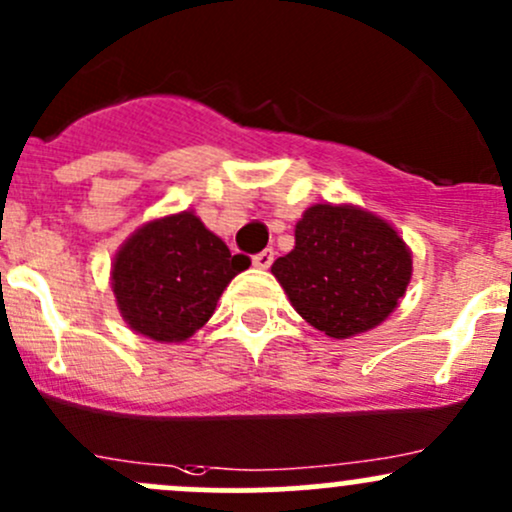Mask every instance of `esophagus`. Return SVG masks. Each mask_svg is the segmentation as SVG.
I'll return each instance as SVG.
<instances>
[{"mask_svg":"<svg viewBox=\"0 0 512 512\" xmlns=\"http://www.w3.org/2000/svg\"><path fill=\"white\" fill-rule=\"evenodd\" d=\"M271 263H273V249H266V251H261V254L254 256V266L261 268V271L271 268Z\"/></svg>","mask_w":512,"mask_h":512,"instance_id":"esophagus-1","label":"esophagus"}]
</instances>
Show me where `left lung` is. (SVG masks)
Wrapping results in <instances>:
<instances>
[{"label": "left lung", "instance_id": "obj_1", "mask_svg": "<svg viewBox=\"0 0 512 512\" xmlns=\"http://www.w3.org/2000/svg\"><path fill=\"white\" fill-rule=\"evenodd\" d=\"M290 305L332 339L386 322L412 278V251L388 219L356 205H312L295 246L271 266Z\"/></svg>", "mask_w": 512, "mask_h": 512}]
</instances>
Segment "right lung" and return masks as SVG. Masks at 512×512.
<instances>
[{
  "instance_id": "obj_1",
  "label": "right lung",
  "mask_w": 512,
  "mask_h": 512,
  "mask_svg": "<svg viewBox=\"0 0 512 512\" xmlns=\"http://www.w3.org/2000/svg\"><path fill=\"white\" fill-rule=\"evenodd\" d=\"M251 266L227 249L192 210L141 224L114 256L112 293L119 315L141 337L188 342L217 310L234 276Z\"/></svg>"
}]
</instances>
